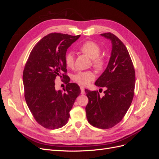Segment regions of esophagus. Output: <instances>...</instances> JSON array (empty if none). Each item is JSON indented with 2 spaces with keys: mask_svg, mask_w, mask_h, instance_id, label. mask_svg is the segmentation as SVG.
<instances>
[{
  "mask_svg": "<svg viewBox=\"0 0 159 159\" xmlns=\"http://www.w3.org/2000/svg\"><path fill=\"white\" fill-rule=\"evenodd\" d=\"M80 89H81V95H84L85 93V89L83 88V87H81L80 88Z\"/></svg>",
  "mask_w": 159,
  "mask_h": 159,
  "instance_id": "1",
  "label": "esophagus"
}]
</instances>
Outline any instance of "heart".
Returning <instances> with one entry per match:
<instances>
[{"instance_id": "obj_1", "label": "heart", "mask_w": 159, "mask_h": 159, "mask_svg": "<svg viewBox=\"0 0 159 159\" xmlns=\"http://www.w3.org/2000/svg\"><path fill=\"white\" fill-rule=\"evenodd\" d=\"M80 50L93 60V64L98 70L102 69L104 66V60L99 56L101 52L99 46L94 42L87 41L80 46ZM64 61L68 68H72L74 64V55L73 52H67L64 56ZM95 78V74L91 71H78L73 75V80L82 85H87Z\"/></svg>"}]
</instances>
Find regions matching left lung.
<instances>
[{"label": "left lung", "mask_w": 159, "mask_h": 159, "mask_svg": "<svg viewBox=\"0 0 159 159\" xmlns=\"http://www.w3.org/2000/svg\"><path fill=\"white\" fill-rule=\"evenodd\" d=\"M101 36L111 42L112 50L107 68L95 85L106 90L103 97H100L98 91L85 89L89 99L85 111L91 125L106 129L121 121L131 106L135 85V72L123 43L110 32L102 34Z\"/></svg>", "instance_id": "left-lung-1"}]
</instances>
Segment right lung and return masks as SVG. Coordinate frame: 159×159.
Segmentation results:
<instances>
[{
    "label": "right lung",
    "instance_id": "right-lung-1",
    "mask_svg": "<svg viewBox=\"0 0 159 159\" xmlns=\"http://www.w3.org/2000/svg\"><path fill=\"white\" fill-rule=\"evenodd\" d=\"M80 37L60 33L44 36L33 48L23 71L27 105L36 121L46 129L61 128L80 94L79 85L68 83L65 92L55 89L56 77L66 79L64 56L68 48Z\"/></svg>",
    "mask_w": 159,
    "mask_h": 159
}]
</instances>
